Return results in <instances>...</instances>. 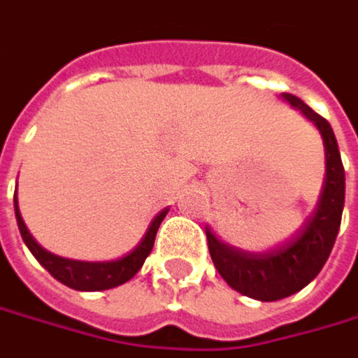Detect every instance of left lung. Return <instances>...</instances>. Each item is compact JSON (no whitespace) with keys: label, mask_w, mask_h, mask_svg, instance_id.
Listing matches in <instances>:
<instances>
[{"label":"left lung","mask_w":358,"mask_h":358,"mask_svg":"<svg viewBox=\"0 0 358 358\" xmlns=\"http://www.w3.org/2000/svg\"><path fill=\"white\" fill-rule=\"evenodd\" d=\"M282 96L318 127L324 141V188L314 215L294 239L265 253L235 249L206 227L208 251L222 280L243 296L262 302L287 298L320 273L336 241L345 206V168L330 123L296 95L282 93Z\"/></svg>","instance_id":"8db88e82"}]
</instances>
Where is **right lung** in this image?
<instances>
[{
    "label": "right lung",
    "instance_id": "add662e5",
    "mask_svg": "<svg viewBox=\"0 0 358 358\" xmlns=\"http://www.w3.org/2000/svg\"><path fill=\"white\" fill-rule=\"evenodd\" d=\"M13 208H15V221H17V227H20L22 239L28 245V249L32 251V255L38 259V263L44 269H48V273L52 275L54 280H58L60 284L69 285L73 289H78V292H101V289H111V287L129 282L141 269L145 257L150 255L154 241H156L159 222L164 221V217L168 215V208H164L158 217L152 221L141 243L131 253H127V255H123L119 259H113V262H76V259H66V257L54 255L34 239L32 233L28 231L26 222L20 215V206H17V196L15 194H13Z\"/></svg>",
    "mask_w": 358,
    "mask_h": 358
}]
</instances>
